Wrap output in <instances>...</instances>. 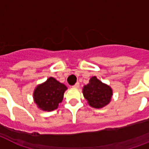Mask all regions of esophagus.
<instances>
[{
	"mask_svg": "<svg viewBox=\"0 0 149 149\" xmlns=\"http://www.w3.org/2000/svg\"><path fill=\"white\" fill-rule=\"evenodd\" d=\"M79 86H80V85H79V83L77 82V83H76V84H75V85H73L72 87L74 88H79Z\"/></svg>",
	"mask_w": 149,
	"mask_h": 149,
	"instance_id": "34e87169",
	"label": "esophagus"
}]
</instances>
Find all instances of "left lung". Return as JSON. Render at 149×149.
<instances>
[{
    "mask_svg": "<svg viewBox=\"0 0 149 149\" xmlns=\"http://www.w3.org/2000/svg\"><path fill=\"white\" fill-rule=\"evenodd\" d=\"M82 93L90 107L100 109L106 107L111 101L113 89L109 85L102 82L95 76L90 78L89 82L83 86Z\"/></svg>",
    "mask_w": 149,
    "mask_h": 149,
    "instance_id": "8db88e82",
    "label": "left lung"
}]
</instances>
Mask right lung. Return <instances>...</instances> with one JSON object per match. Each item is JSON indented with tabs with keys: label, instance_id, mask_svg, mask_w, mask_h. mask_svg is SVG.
Masks as SVG:
<instances>
[{
	"label": "right lung",
	"instance_id": "1",
	"mask_svg": "<svg viewBox=\"0 0 149 149\" xmlns=\"http://www.w3.org/2000/svg\"><path fill=\"white\" fill-rule=\"evenodd\" d=\"M68 88L64 84L49 77L44 82L39 84L33 92V100L42 111H53L58 108Z\"/></svg>",
	"mask_w": 149,
	"mask_h": 149
}]
</instances>
